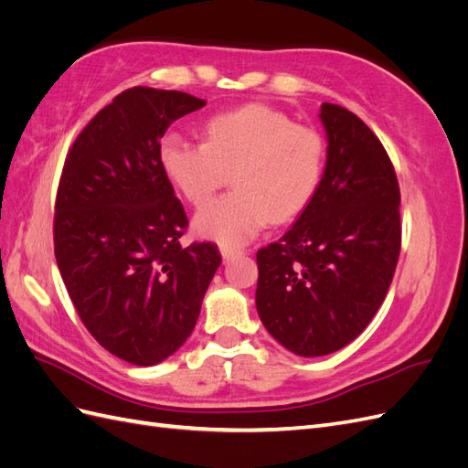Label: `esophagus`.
Here are the masks:
<instances>
[{
	"label": "esophagus",
	"instance_id": "1",
	"mask_svg": "<svg viewBox=\"0 0 468 468\" xmlns=\"http://www.w3.org/2000/svg\"><path fill=\"white\" fill-rule=\"evenodd\" d=\"M220 253H222V260L224 261H230V260H234L236 256H238V250H232V248H226V246H222L220 248Z\"/></svg>",
	"mask_w": 468,
	"mask_h": 468
}]
</instances>
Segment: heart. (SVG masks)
<instances>
[{"label": "heart", "instance_id": "b5f03b06", "mask_svg": "<svg viewBox=\"0 0 468 468\" xmlns=\"http://www.w3.org/2000/svg\"><path fill=\"white\" fill-rule=\"evenodd\" d=\"M160 164L195 207L205 205L230 176L234 191L195 217V232L226 248L251 242L271 222L294 218L320 183L324 143L267 105L220 112L205 126V143L165 134Z\"/></svg>", "mask_w": 468, "mask_h": 468}]
</instances>
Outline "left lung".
Returning <instances> with one entry per match:
<instances>
[{"mask_svg": "<svg viewBox=\"0 0 468 468\" xmlns=\"http://www.w3.org/2000/svg\"><path fill=\"white\" fill-rule=\"evenodd\" d=\"M328 140L318 187L292 229L258 251V314L301 357L353 342L377 314L400 256V189L380 140L322 103Z\"/></svg>", "mask_w": 468, "mask_h": 468, "instance_id": "1", "label": "left lung"}]
</instances>
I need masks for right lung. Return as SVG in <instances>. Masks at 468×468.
I'll use <instances>...</instances> for the list:
<instances>
[{
  "label": "right lung",
  "mask_w": 468,
  "mask_h": 468,
  "mask_svg": "<svg viewBox=\"0 0 468 468\" xmlns=\"http://www.w3.org/2000/svg\"><path fill=\"white\" fill-rule=\"evenodd\" d=\"M205 105L183 91L126 90L64 162L56 263L90 334L133 365H155L186 344L222 261L215 244L181 248L187 215L160 164L167 126Z\"/></svg>",
  "instance_id": "right-lung-1"
}]
</instances>
